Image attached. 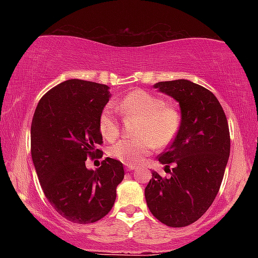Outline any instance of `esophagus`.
<instances>
[{
    "mask_svg": "<svg viewBox=\"0 0 258 258\" xmlns=\"http://www.w3.org/2000/svg\"><path fill=\"white\" fill-rule=\"evenodd\" d=\"M136 170V165H126V171Z\"/></svg>",
    "mask_w": 258,
    "mask_h": 258,
    "instance_id": "esophagus-1",
    "label": "esophagus"
}]
</instances>
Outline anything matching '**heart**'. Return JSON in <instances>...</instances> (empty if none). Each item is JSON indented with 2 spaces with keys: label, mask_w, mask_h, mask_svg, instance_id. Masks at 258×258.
Listing matches in <instances>:
<instances>
[{
  "label": "heart",
  "mask_w": 258,
  "mask_h": 258,
  "mask_svg": "<svg viewBox=\"0 0 258 258\" xmlns=\"http://www.w3.org/2000/svg\"><path fill=\"white\" fill-rule=\"evenodd\" d=\"M123 116L139 117L136 138L121 139L109 149V155L126 165L139 164L154 152L156 146L167 147L178 135L180 115L164 98L144 90H136L115 104ZM99 131L106 141L117 138L120 125L111 106L100 112Z\"/></svg>",
  "instance_id": "obj_1"
}]
</instances>
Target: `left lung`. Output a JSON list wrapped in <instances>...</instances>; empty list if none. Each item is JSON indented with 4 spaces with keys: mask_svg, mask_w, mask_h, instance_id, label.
I'll use <instances>...</instances> for the list:
<instances>
[{
    "mask_svg": "<svg viewBox=\"0 0 258 258\" xmlns=\"http://www.w3.org/2000/svg\"><path fill=\"white\" fill-rule=\"evenodd\" d=\"M154 87L179 103L182 117L178 135L158 156L170 176L153 171L144 195L161 223L185 227L205 214L220 190L230 153L229 127L218 99L203 86L182 79Z\"/></svg>",
    "mask_w": 258,
    "mask_h": 258,
    "instance_id": "1",
    "label": "left lung"
}]
</instances>
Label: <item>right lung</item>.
Wrapping results in <instances>:
<instances>
[{
  "mask_svg": "<svg viewBox=\"0 0 258 258\" xmlns=\"http://www.w3.org/2000/svg\"><path fill=\"white\" fill-rule=\"evenodd\" d=\"M110 98L109 86L68 80L38 102L31 123V156L47 200L74 223L99 221L116 199L125 172L119 160L106 158L96 171L87 158L102 150L99 116Z\"/></svg>",
  "mask_w": 258,
  "mask_h": 258,
  "instance_id": "right-lung-1",
  "label": "right lung"
}]
</instances>
